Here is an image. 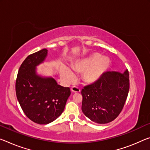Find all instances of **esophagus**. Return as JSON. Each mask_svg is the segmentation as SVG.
Here are the masks:
<instances>
[{
    "label": "esophagus",
    "instance_id": "obj_1",
    "mask_svg": "<svg viewBox=\"0 0 150 150\" xmlns=\"http://www.w3.org/2000/svg\"><path fill=\"white\" fill-rule=\"evenodd\" d=\"M71 90L72 92H74V93H79L81 91V89H79L78 87H76V86H73L71 88Z\"/></svg>",
    "mask_w": 150,
    "mask_h": 150
}]
</instances>
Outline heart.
Here are the masks:
<instances>
[{
	"label": "heart",
	"instance_id": "1",
	"mask_svg": "<svg viewBox=\"0 0 150 150\" xmlns=\"http://www.w3.org/2000/svg\"><path fill=\"white\" fill-rule=\"evenodd\" d=\"M101 57L100 54L95 53L87 57L76 61L71 65V69L75 73H84L83 79L85 82H96L109 66V59ZM61 75L66 81H71L75 77L73 71L65 67L61 68Z\"/></svg>",
	"mask_w": 150,
	"mask_h": 150
}]
</instances>
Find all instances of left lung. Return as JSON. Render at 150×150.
Segmentation results:
<instances>
[{"label":"left lung","mask_w":150,"mask_h":150,"mask_svg":"<svg viewBox=\"0 0 150 150\" xmlns=\"http://www.w3.org/2000/svg\"><path fill=\"white\" fill-rule=\"evenodd\" d=\"M129 89V72L107 71L98 80L81 90V109L93 122L104 124L120 115Z\"/></svg>","instance_id":"1"}]
</instances>
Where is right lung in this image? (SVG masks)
Listing matches in <instances>:
<instances>
[{
    "instance_id": "add662e5",
    "label": "right lung",
    "mask_w": 150,
    "mask_h": 150,
    "mask_svg": "<svg viewBox=\"0 0 150 150\" xmlns=\"http://www.w3.org/2000/svg\"><path fill=\"white\" fill-rule=\"evenodd\" d=\"M47 55L46 49L29 54L21 64L15 84L16 97L23 112L38 124H47L61 115L71 95L69 87L58 85L52 77L37 75L36 66Z\"/></svg>"
}]
</instances>
